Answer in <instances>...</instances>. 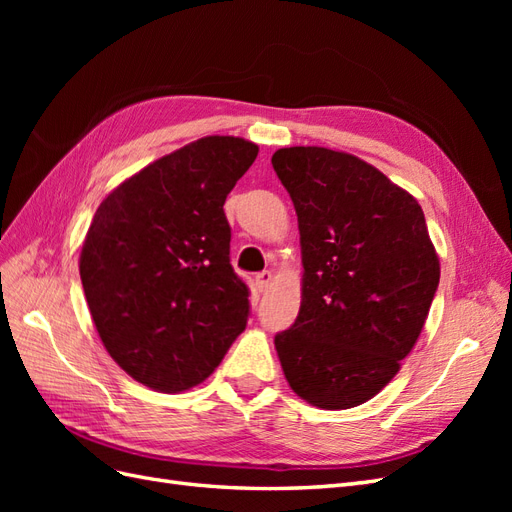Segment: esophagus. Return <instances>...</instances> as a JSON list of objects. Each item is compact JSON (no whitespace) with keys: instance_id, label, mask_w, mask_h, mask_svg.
I'll use <instances>...</instances> for the list:
<instances>
[{"instance_id":"1","label":"esophagus","mask_w":512,"mask_h":512,"mask_svg":"<svg viewBox=\"0 0 512 512\" xmlns=\"http://www.w3.org/2000/svg\"><path fill=\"white\" fill-rule=\"evenodd\" d=\"M271 280H273V273L271 271H262V273L256 275L254 286L258 288V292H267L269 286H271Z\"/></svg>"}]
</instances>
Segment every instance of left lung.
<instances>
[{
  "instance_id": "8db88e82",
  "label": "left lung",
  "mask_w": 512,
  "mask_h": 512,
  "mask_svg": "<svg viewBox=\"0 0 512 512\" xmlns=\"http://www.w3.org/2000/svg\"><path fill=\"white\" fill-rule=\"evenodd\" d=\"M299 218L301 309L275 335L290 389L322 410L378 395L423 331L440 260L416 198L356 156L284 147L271 158Z\"/></svg>"
}]
</instances>
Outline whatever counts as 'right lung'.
<instances>
[{
    "mask_svg": "<svg viewBox=\"0 0 512 512\" xmlns=\"http://www.w3.org/2000/svg\"><path fill=\"white\" fill-rule=\"evenodd\" d=\"M258 145L205 136L151 162L108 194L79 271L113 361L153 391L207 380L243 333L250 290L230 265L224 203Z\"/></svg>",
    "mask_w": 512,
    "mask_h": 512,
    "instance_id": "right-lung-1",
    "label": "right lung"
}]
</instances>
